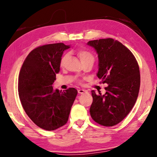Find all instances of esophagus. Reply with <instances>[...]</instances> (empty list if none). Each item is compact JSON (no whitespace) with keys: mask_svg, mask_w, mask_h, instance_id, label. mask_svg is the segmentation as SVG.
<instances>
[{"mask_svg":"<svg viewBox=\"0 0 157 157\" xmlns=\"http://www.w3.org/2000/svg\"><path fill=\"white\" fill-rule=\"evenodd\" d=\"M78 92L79 93V94H84V93H87V92L86 91V90H85L79 89V90H78Z\"/></svg>","mask_w":157,"mask_h":157,"instance_id":"34e87169","label":"esophagus"}]
</instances>
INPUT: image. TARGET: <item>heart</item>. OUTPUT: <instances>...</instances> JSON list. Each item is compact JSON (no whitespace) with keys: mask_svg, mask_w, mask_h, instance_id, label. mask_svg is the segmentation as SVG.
<instances>
[{"mask_svg":"<svg viewBox=\"0 0 157 157\" xmlns=\"http://www.w3.org/2000/svg\"><path fill=\"white\" fill-rule=\"evenodd\" d=\"M77 54L79 57V59L81 60L82 63L87 62V61H92L94 63V56L91 52L85 49H79L77 52ZM67 57V55H64L60 60V65H62L64 63L65 60Z\"/></svg>","mask_w":157,"mask_h":157,"instance_id":"b5f03b06","label":"heart"}]
</instances>
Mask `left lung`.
I'll return each mask as SVG.
<instances>
[{
	"mask_svg": "<svg viewBox=\"0 0 157 157\" xmlns=\"http://www.w3.org/2000/svg\"><path fill=\"white\" fill-rule=\"evenodd\" d=\"M87 45L98 54V78L108 84L105 94L91 91L90 113L98 124L112 127L122 121L136 103L141 83L139 64L130 49L113 38L90 40Z\"/></svg>",
	"mask_w": 157,
	"mask_h": 157,
	"instance_id": "left-lung-1",
	"label": "left lung"
}]
</instances>
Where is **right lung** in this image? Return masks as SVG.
Instances as JSON below:
<instances>
[{
  "mask_svg": "<svg viewBox=\"0 0 157 157\" xmlns=\"http://www.w3.org/2000/svg\"><path fill=\"white\" fill-rule=\"evenodd\" d=\"M68 48L63 43L37 47L27 55L19 73L21 105L30 119L45 130L66 124L78 93L74 87L62 92L52 87L60 71L63 51Z\"/></svg>",
  "mask_w": 157,
  "mask_h": 157,
  "instance_id": "right-lung-1",
  "label": "right lung"
}]
</instances>
